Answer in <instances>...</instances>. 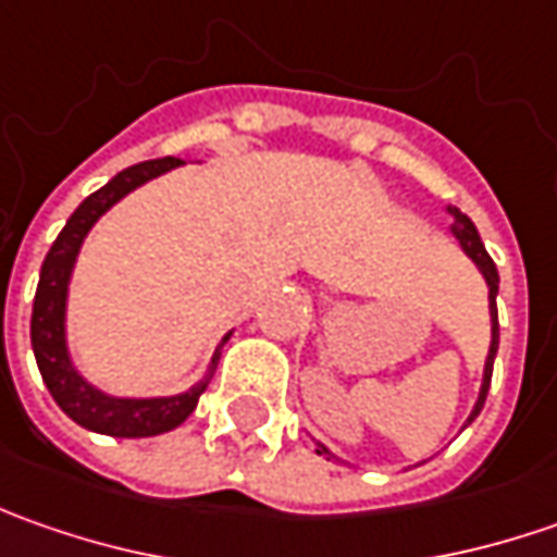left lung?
Here are the masks:
<instances>
[{"label": "left lung", "mask_w": 557, "mask_h": 557, "mask_svg": "<svg viewBox=\"0 0 557 557\" xmlns=\"http://www.w3.org/2000/svg\"><path fill=\"white\" fill-rule=\"evenodd\" d=\"M449 213L459 220V225H453V232H456V238L465 247V253L478 263V269L483 272V278H486V285H490V315H493V344H490V356H486V369H483V387L481 396H478V406H474V412L468 421H474V418L481 416L483 403H486V391H490V381H493V359H496V350H499V315H496V290H499V272H496V263H493V257L486 253V247H483L481 235H478V228L474 223L468 220V216H461L456 207H449ZM315 453L319 456H332L322 443H315Z\"/></svg>", "instance_id": "left-lung-1"}]
</instances>
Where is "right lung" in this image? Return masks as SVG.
Instances as JSON below:
<instances>
[{"label": "right lung", "mask_w": 557, "mask_h": 557, "mask_svg": "<svg viewBox=\"0 0 557 557\" xmlns=\"http://www.w3.org/2000/svg\"><path fill=\"white\" fill-rule=\"evenodd\" d=\"M180 158H158V161H141L136 166H126L108 185H101L92 191L86 201L71 213L67 225L61 228V235L54 238L52 250L46 253V263L39 272V285L33 297L30 315V344L36 354L39 374L54 396V403L74 418L76 424L108 434V437H154L163 431L180 428L185 418L195 412L198 396L203 394L207 381L213 377L220 350L213 356L210 374L203 377L198 387H191L183 396H161V399H114V396L101 394L96 387H89L79 374L74 372L67 347H64V300H67V282H71V269H74L76 250L83 245L86 232L92 228L98 216L114 207V203L129 195L141 183L161 176L166 170L180 166ZM228 337H223V344Z\"/></svg>", "instance_id": "1"}]
</instances>
